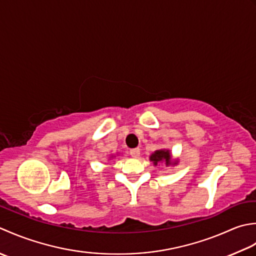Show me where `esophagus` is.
Listing matches in <instances>:
<instances>
[{"mask_svg":"<svg viewBox=\"0 0 256 256\" xmlns=\"http://www.w3.org/2000/svg\"><path fill=\"white\" fill-rule=\"evenodd\" d=\"M130 156L134 158H138L140 156V149L139 148H134L130 150Z\"/></svg>","mask_w":256,"mask_h":256,"instance_id":"obj_1","label":"esophagus"}]
</instances>
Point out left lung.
<instances>
[{"mask_svg": "<svg viewBox=\"0 0 256 256\" xmlns=\"http://www.w3.org/2000/svg\"><path fill=\"white\" fill-rule=\"evenodd\" d=\"M150 160L152 161L154 166H157L159 162H161V161H164L166 166L176 164V162L174 164L171 162L169 150H157L154 154H151Z\"/></svg>", "mask_w": 256, "mask_h": 256, "instance_id": "8db88e82", "label": "left lung"}]
</instances>
